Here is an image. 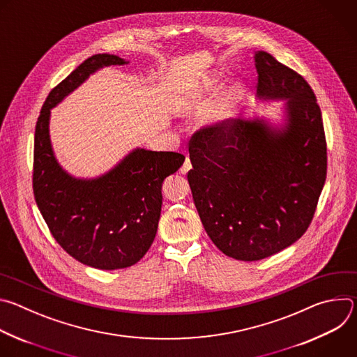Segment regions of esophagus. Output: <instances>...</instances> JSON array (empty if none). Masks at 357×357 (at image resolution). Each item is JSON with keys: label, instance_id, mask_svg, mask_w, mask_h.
I'll list each match as a JSON object with an SVG mask.
<instances>
[{"label": "esophagus", "instance_id": "esophagus-1", "mask_svg": "<svg viewBox=\"0 0 357 357\" xmlns=\"http://www.w3.org/2000/svg\"><path fill=\"white\" fill-rule=\"evenodd\" d=\"M190 168H192L190 160L186 157V160H185V162H183V165H182V168H181V172L185 175V174H188V172L190 171Z\"/></svg>", "mask_w": 357, "mask_h": 357}]
</instances>
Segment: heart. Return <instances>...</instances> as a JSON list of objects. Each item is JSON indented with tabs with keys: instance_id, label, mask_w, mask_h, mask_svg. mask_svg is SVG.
Instances as JSON below:
<instances>
[{
	"instance_id": "b5f03b06",
	"label": "heart",
	"mask_w": 357,
	"mask_h": 357,
	"mask_svg": "<svg viewBox=\"0 0 357 357\" xmlns=\"http://www.w3.org/2000/svg\"><path fill=\"white\" fill-rule=\"evenodd\" d=\"M203 98V96L200 93L197 94H192L190 97H188V100L185 101V109L186 110H193L200 105V100ZM234 100V96L230 94V97L225 101L222 106H219L218 109H215L209 116H208V121L209 123H220L223 120H226L230 114V109H231V101Z\"/></svg>"
}]
</instances>
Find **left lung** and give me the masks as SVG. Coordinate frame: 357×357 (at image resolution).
Masks as SVG:
<instances>
[{
  "mask_svg": "<svg viewBox=\"0 0 357 357\" xmlns=\"http://www.w3.org/2000/svg\"><path fill=\"white\" fill-rule=\"evenodd\" d=\"M257 93L287 100L285 124L225 120L189 141L188 182L208 236L226 256L257 261L310 227L326 179V139L314 90L301 75L256 52Z\"/></svg>",
  "mask_w": 357,
  "mask_h": 357,
  "instance_id": "left-lung-1",
  "label": "left lung"
}]
</instances>
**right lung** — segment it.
<instances>
[{"label": "right lung", "instance_id": "obj_1", "mask_svg": "<svg viewBox=\"0 0 357 357\" xmlns=\"http://www.w3.org/2000/svg\"><path fill=\"white\" fill-rule=\"evenodd\" d=\"M97 54L50 90L35 127L32 186L36 205L59 245L82 264L98 270L138 263L155 238L162 205V182L185 157L178 152L137 148L107 174L77 179L56 161L49 138L50 109L96 70L126 65Z\"/></svg>", "mask_w": 357, "mask_h": 357}]
</instances>
